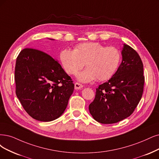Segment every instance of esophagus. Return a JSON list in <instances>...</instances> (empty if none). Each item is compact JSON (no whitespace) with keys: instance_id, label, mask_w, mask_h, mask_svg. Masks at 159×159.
<instances>
[{"instance_id":"obj_1","label":"esophagus","mask_w":159,"mask_h":159,"mask_svg":"<svg viewBox=\"0 0 159 159\" xmlns=\"http://www.w3.org/2000/svg\"><path fill=\"white\" fill-rule=\"evenodd\" d=\"M83 85L80 84V83H76L75 84V90L81 89H83Z\"/></svg>"}]
</instances>
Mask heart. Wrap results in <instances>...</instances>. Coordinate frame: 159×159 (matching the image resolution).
<instances>
[{"mask_svg":"<svg viewBox=\"0 0 159 159\" xmlns=\"http://www.w3.org/2000/svg\"><path fill=\"white\" fill-rule=\"evenodd\" d=\"M60 60L69 75H76L84 66L87 68L79 75V79L89 82L96 79L103 81L110 79L118 69L121 53L114 46L99 43H84L76 45L74 50L61 52Z\"/></svg>","mask_w":159,"mask_h":159,"instance_id":"obj_1","label":"heart"}]
</instances>
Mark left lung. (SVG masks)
I'll return each instance as SVG.
<instances>
[{
	"label": "left lung",
	"instance_id": "obj_1",
	"mask_svg": "<svg viewBox=\"0 0 159 159\" xmlns=\"http://www.w3.org/2000/svg\"><path fill=\"white\" fill-rule=\"evenodd\" d=\"M122 56L116 72L96 89L94 100L89 105L93 118L102 124H113L130 116L143 94L145 77L139 54L124 44Z\"/></svg>",
	"mask_w": 159,
	"mask_h": 159
}]
</instances>
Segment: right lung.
I'll return each mask as SVG.
<instances>
[{
	"instance_id": "1",
	"label": "right lung",
	"mask_w": 159,
	"mask_h": 159,
	"mask_svg": "<svg viewBox=\"0 0 159 159\" xmlns=\"http://www.w3.org/2000/svg\"><path fill=\"white\" fill-rule=\"evenodd\" d=\"M16 93L26 112L39 121L49 122L66 110L74 84L61 65L46 53L23 49L16 59Z\"/></svg>"
}]
</instances>
